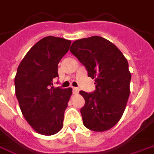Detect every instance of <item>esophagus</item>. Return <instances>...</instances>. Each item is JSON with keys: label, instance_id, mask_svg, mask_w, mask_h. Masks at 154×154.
Masks as SVG:
<instances>
[{"label": "esophagus", "instance_id": "1", "mask_svg": "<svg viewBox=\"0 0 154 154\" xmlns=\"http://www.w3.org/2000/svg\"><path fill=\"white\" fill-rule=\"evenodd\" d=\"M72 92L74 94H78V88H73Z\"/></svg>", "mask_w": 154, "mask_h": 154}]
</instances>
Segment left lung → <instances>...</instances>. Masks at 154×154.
Returning <instances> with one entry per match:
<instances>
[{
	"mask_svg": "<svg viewBox=\"0 0 154 154\" xmlns=\"http://www.w3.org/2000/svg\"><path fill=\"white\" fill-rule=\"evenodd\" d=\"M70 51L95 79L94 93L80 91L85 99L81 109L83 125L94 131H108L121 120L129 99L131 75L127 60L114 44L99 36L74 41Z\"/></svg>",
	"mask_w": 154,
	"mask_h": 154,
	"instance_id": "obj_1",
	"label": "left lung"
}]
</instances>
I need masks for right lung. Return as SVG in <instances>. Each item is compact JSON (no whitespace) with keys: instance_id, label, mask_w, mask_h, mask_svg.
Here are the masks:
<instances>
[{"instance_id":"obj_1","label":"right lung","mask_w":154,"mask_h":154,"mask_svg":"<svg viewBox=\"0 0 154 154\" xmlns=\"http://www.w3.org/2000/svg\"><path fill=\"white\" fill-rule=\"evenodd\" d=\"M71 40L43 38L20 62L15 76V94L25 120L37 133L51 136L63 127L64 113L72 88L53 87L58 64L69 51Z\"/></svg>"}]
</instances>
